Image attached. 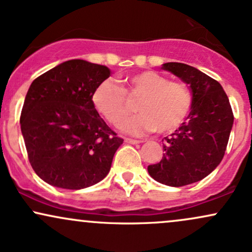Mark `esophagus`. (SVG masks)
<instances>
[{
    "instance_id": "1",
    "label": "esophagus",
    "mask_w": 252,
    "mask_h": 252,
    "mask_svg": "<svg viewBox=\"0 0 252 252\" xmlns=\"http://www.w3.org/2000/svg\"><path fill=\"white\" fill-rule=\"evenodd\" d=\"M124 141H126V143H130V144H137V143H140L141 141H138V140H134V138H129V137H126L124 138Z\"/></svg>"
}]
</instances>
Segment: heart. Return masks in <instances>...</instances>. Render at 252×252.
<instances>
[{
	"label": "heart",
	"instance_id": "b5f03b06",
	"mask_svg": "<svg viewBox=\"0 0 252 252\" xmlns=\"http://www.w3.org/2000/svg\"><path fill=\"white\" fill-rule=\"evenodd\" d=\"M94 106L110 124L120 126L134 112L130 102H136L140 115L124 124V130L134 135L156 131L174 132L189 117L192 94L184 83L170 82L163 74L142 71L123 80V86L104 82L92 96Z\"/></svg>",
	"mask_w": 252,
	"mask_h": 252
}]
</instances>
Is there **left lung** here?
Instances as JSON below:
<instances>
[{"instance_id":"8db88e82","label":"left lung","mask_w":252,"mask_h":252,"mask_svg":"<svg viewBox=\"0 0 252 252\" xmlns=\"http://www.w3.org/2000/svg\"><path fill=\"white\" fill-rule=\"evenodd\" d=\"M192 91V109L185 123L162 140L164 154L149 164L150 176L161 184L181 187L207 176L220 163L233 124L228 98L216 79L181 63H166Z\"/></svg>"}]
</instances>
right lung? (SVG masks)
Returning <instances> with one entry per match:
<instances>
[{
    "mask_svg": "<svg viewBox=\"0 0 252 252\" xmlns=\"http://www.w3.org/2000/svg\"><path fill=\"white\" fill-rule=\"evenodd\" d=\"M109 76L106 66L73 59L32 83L20 124L32 168L52 186L86 189L108 175L123 138L99 116L92 96Z\"/></svg>",
    "mask_w": 252,
    "mask_h": 252,
    "instance_id": "right-lung-1",
    "label": "right lung"
}]
</instances>
